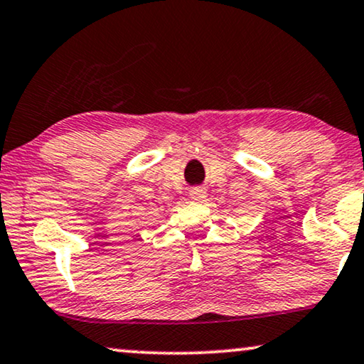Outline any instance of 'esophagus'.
<instances>
[{
	"instance_id": "34e87169",
	"label": "esophagus",
	"mask_w": 364,
	"mask_h": 364,
	"mask_svg": "<svg viewBox=\"0 0 364 364\" xmlns=\"http://www.w3.org/2000/svg\"><path fill=\"white\" fill-rule=\"evenodd\" d=\"M189 196H191L193 201L203 203L204 199H206V196H208V191L204 188H201V186H196V188H193L191 191H189Z\"/></svg>"
}]
</instances>
